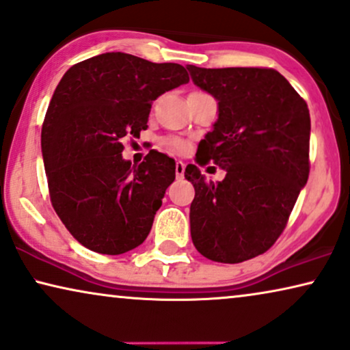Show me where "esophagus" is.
<instances>
[{
    "label": "esophagus",
    "mask_w": 350,
    "mask_h": 350,
    "mask_svg": "<svg viewBox=\"0 0 350 350\" xmlns=\"http://www.w3.org/2000/svg\"><path fill=\"white\" fill-rule=\"evenodd\" d=\"M175 175H176V178H183L185 176V164L181 161H178L175 164Z\"/></svg>",
    "instance_id": "obj_1"
}]
</instances>
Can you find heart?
<instances>
[{
  "instance_id": "obj_1",
  "label": "heart",
  "mask_w": 350,
  "mask_h": 350,
  "mask_svg": "<svg viewBox=\"0 0 350 350\" xmlns=\"http://www.w3.org/2000/svg\"><path fill=\"white\" fill-rule=\"evenodd\" d=\"M172 146H174L175 150H183V143L181 142H172Z\"/></svg>"
}]
</instances>
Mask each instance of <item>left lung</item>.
Wrapping results in <instances>:
<instances>
[{
	"label": "left lung",
	"mask_w": 350,
	"mask_h": 350,
	"mask_svg": "<svg viewBox=\"0 0 350 350\" xmlns=\"http://www.w3.org/2000/svg\"><path fill=\"white\" fill-rule=\"evenodd\" d=\"M186 68L193 83L218 102V119L196 156L226 172L213 183L199 167L185 169L196 189L191 237L208 260L247 261L277 241L308 183V105L275 70Z\"/></svg>",
	"instance_id": "left-lung-1"
}]
</instances>
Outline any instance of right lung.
I'll list each match as a JSON object with an SVG mask.
<instances>
[{
    "label": "right lung",
    "instance_id": "obj_1",
    "mask_svg": "<svg viewBox=\"0 0 350 350\" xmlns=\"http://www.w3.org/2000/svg\"><path fill=\"white\" fill-rule=\"evenodd\" d=\"M188 81L185 66L124 52L79 62L60 79L42 124V161L54 210L89 250L121 255L150 234L175 161L152 150L132 165L122 140L140 137L151 103Z\"/></svg>",
    "mask_w": 350,
    "mask_h": 350
}]
</instances>
